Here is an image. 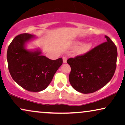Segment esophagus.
Masks as SVG:
<instances>
[{
    "label": "esophagus",
    "instance_id": "34e87169",
    "mask_svg": "<svg viewBox=\"0 0 125 125\" xmlns=\"http://www.w3.org/2000/svg\"><path fill=\"white\" fill-rule=\"evenodd\" d=\"M67 58L66 57V56H63V62L64 63H65L67 62Z\"/></svg>",
    "mask_w": 125,
    "mask_h": 125
}]
</instances>
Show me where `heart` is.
Here are the masks:
<instances>
[{
	"label": "heart",
	"instance_id": "b5f03b06",
	"mask_svg": "<svg viewBox=\"0 0 125 125\" xmlns=\"http://www.w3.org/2000/svg\"><path fill=\"white\" fill-rule=\"evenodd\" d=\"M80 42L78 43L79 44ZM92 47V43L91 42L84 43L79 46L77 50V52L79 55H83L87 53L88 51L90 50L91 48Z\"/></svg>",
	"mask_w": 125,
	"mask_h": 125
}]
</instances>
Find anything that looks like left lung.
I'll return each instance as SVG.
<instances>
[{"instance_id":"1","label":"left lung","mask_w":125,"mask_h":125,"mask_svg":"<svg viewBox=\"0 0 125 125\" xmlns=\"http://www.w3.org/2000/svg\"><path fill=\"white\" fill-rule=\"evenodd\" d=\"M106 41L82 55L69 58V81L78 92L92 93L106 85L114 75L117 66V49L107 36Z\"/></svg>"}]
</instances>
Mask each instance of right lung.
<instances>
[{
  "mask_svg": "<svg viewBox=\"0 0 125 125\" xmlns=\"http://www.w3.org/2000/svg\"><path fill=\"white\" fill-rule=\"evenodd\" d=\"M35 38L29 34L16 36L8 46L7 59L12 79L26 90L39 92L49 85L63 60L50 59L39 49H26V43Z\"/></svg>",
  "mask_w": 125,
  "mask_h": 125,
  "instance_id": "1",
  "label": "right lung"
}]
</instances>
